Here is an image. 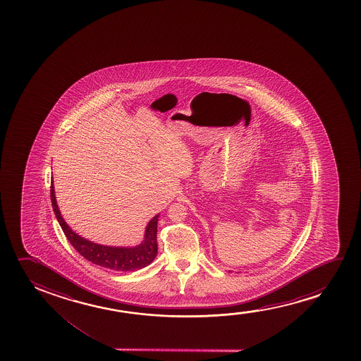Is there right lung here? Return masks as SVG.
<instances>
[{
  "mask_svg": "<svg viewBox=\"0 0 361 361\" xmlns=\"http://www.w3.org/2000/svg\"><path fill=\"white\" fill-rule=\"evenodd\" d=\"M50 198H51V206H53L55 217L58 219L61 229L64 231V234L70 244L75 247L76 252H79L89 262L114 271H135L150 265L157 257L159 214L150 219L145 229L144 240L137 247H109V245H101V244L90 242L87 239L80 237L79 234H76L74 231H71V228L66 224L64 218L60 214L59 207L55 200L53 180L50 186Z\"/></svg>",
  "mask_w": 361,
  "mask_h": 361,
  "instance_id": "right-lung-1",
  "label": "right lung"
}]
</instances>
